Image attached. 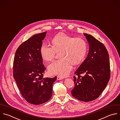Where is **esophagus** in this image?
Instances as JSON below:
<instances>
[{
    "label": "esophagus",
    "instance_id": "34e87169",
    "mask_svg": "<svg viewBox=\"0 0 120 120\" xmlns=\"http://www.w3.org/2000/svg\"><path fill=\"white\" fill-rule=\"evenodd\" d=\"M63 79V77L59 76H57V79H58V80H61V79Z\"/></svg>",
    "mask_w": 120,
    "mask_h": 120
}]
</instances>
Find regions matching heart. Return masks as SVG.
<instances>
[{
  "mask_svg": "<svg viewBox=\"0 0 120 120\" xmlns=\"http://www.w3.org/2000/svg\"><path fill=\"white\" fill-rule=\"evenodd\" d=\"M51 46L43 44L40 48L42 58L47 61L52 60L56 52H59V59L51 63L48 67L50 74L64 77L72 69L73 64H80L85 57L88 44L85 40L79 37L75 38L64 33L55 35L51 40Z\"/></svg>",
  "mask_w": 120,
  "mask_h": 120,
  "instance_id": "heart-1",
  "label": "heart"
}]
</instances>
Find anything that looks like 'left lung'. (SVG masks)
<instances>
[{"instance_id":"left-lung-1","label":"left lung","mask_w":120,"mask_h":120,"mask_svg":"<svg viewBox=\"0 0 120 120\" xmlns=\"http://www.w3.org/2000/svg\"><path fill=\"white\" fill-rule=\"evenodd\" d=\"M90 46L87 58L74 72L72 96L84 102L97 99L105 89L110 77V60L104 45L91 35L84 33Z\"/></svg>"}]
</instances>
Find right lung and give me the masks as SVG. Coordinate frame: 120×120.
I'll return each mask as SVG.
<instances>
[{
	"instance_id": "right-lung-1",
	"label": "right lung",
	"mask_w": 120,
	"mask_h": 120,
	"mask_svg": "<svg viewBox=\"0 0 120 120\" xmlns=\"http://www.w3.org/2000/svg\"><path fill=\"white\" fill-rule=\"evenodd\" d=\"M47 31L34 35L17 49L13 63V76L22 97L29 103L38 105L52 97L56 76L43 78L46 70L40 48Z\"/></svg>"
}]
</instances>
